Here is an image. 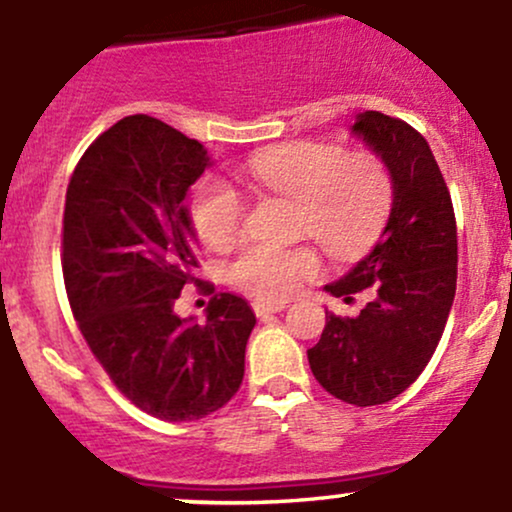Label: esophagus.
<instances>
[{
  "label": "esophagus",
  "mask_w": 512,
  "mask_h": 512,
  "mask_svg": "<svg viewBox=\"0 0 512 512\" xmlns=\"http://www.w3.org/2000/svg\"><path fill=\"white\" fill-rule=\"evenodd\" d=\"M285 302H263V300H256L254 302V312H256V317H271V315H276V312H283L285 310Z\"/></svg>",
  "instance_id": "obj_1"
}]
</instances>
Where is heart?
<instances>
[{"instance_id": "1", "label": "heart", "mask_w": 512, "mask_h": 512, "mask_svg": "<svg viewBox=\"0 0 512 512\" xmlns=\"http://www.w3.org/2000/svg\"><path fill=\"white\" fill-rule=\"evenodd\" d=\"M244 178L263 192L298 205L295 232L312 236L337 258L364 254L386 227L393 210V175L371 151L346 153L329 141H295L258 151L246 161ZM190 222L202 244L229 249L244 232L246 200L222 178H205L190 197ZM310 244H251L229 263L234 288L258 300H285L320 273Z\"/></svg>"}]
</instances>
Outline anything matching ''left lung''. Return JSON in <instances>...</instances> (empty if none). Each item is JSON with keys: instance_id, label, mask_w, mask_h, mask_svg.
I'll use <instances>...</instances> for the list:
<instances>
[{"instance_id": "obj_1", "label": "left lung", "mask_w": 512, "mask_h": 512, "mask_svg": "<svg viewBox=\"0 0 512 512\" xmlns=\"http://www.w3.org/2000/svg\"><path fill=\"white\" fill-rule=\"evenodd\" d=\"M354 134L386 161L393 210L371 254L324 285L346 302L368 290L371 302L356 317L327 312L307 359L327 393L368 408L410 388L442 339L456 293V219L442 170L420 131L403 119L364 112Z\"/></svg>"}]
</instances>
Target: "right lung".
<instances>
[{
	"mask_svg": "<svg viewBox=\"0 0 512 512\" xmlns=\"http://www.w3.org/2000/svg\"><path fill=\"white\" fill-rule=\"evenodd\" d=\"M207 166L200 141L134 114L92 141L65 192L60 261L73 317L114 386L166 422L200 420L234 398L256 324L232 293L214 295L202 324L173 312L197 283L185 195Z\"/></svg>",
	"mask_w": 512,
	"mask_h": 512,
	"instance_id": "right-lung-1",
	"label": "right lung"
}]
</instances>
